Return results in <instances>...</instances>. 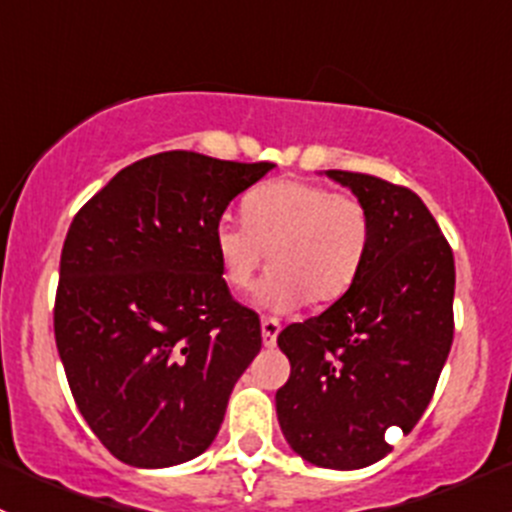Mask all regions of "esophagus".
Listing matches in <instances>:
<instances>
[{"mask_svg":"<svg viewBox=\"0 0 512 512\" xmlns=\"http://www.w3.org/2000/svg\"><path fill=\"white\" fill-rule=\"evenodd\" d=\"M277 334H280V322H277L275 317L262 319V344H265V347H275Z\"/></svg>","mask_w":512,"mask_h":512,"instance_id":"1","label":"esophagus"}]
</instances>
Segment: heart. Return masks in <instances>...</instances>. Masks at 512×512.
<instances>
[{
  "label": "heart",
  "instance_id": "b5f03b06",
  "mask_svg": "<svg viewBox=\"0 0 512 512\" xmlns=\"http://www.w3.org/2000/svg\"><path fill=\"white\" fill-rule=\"evenodd\" d=\"M242 213L245 223L225 218L215 227L220 275L232 292H247L270 257V307L344 297L369 255V210L356 195L334 193L327 185L272 180L247 195Z\"/></svg>",
  "mask_w": 512,
  "mask_h": 512
}]
</instances>
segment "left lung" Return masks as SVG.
<instances>
[{
	"label": "left lung",
	"mask_w": 512,
	"mask_h": 512,
	"mask_svg": "<svg viewBox=\"0 0 512 512\" xmlns=\"http://www.w3.org/2000/svg\"><path fill=\"white\" fill-rule=\"evenodd\" d=\"M371 218L359 277L327 312L277 337L289 379L277 418L294 453L337 471L371 466L409 433L436 391L453 344V250L414 190L327 170Z\"/></svg>",
	"instance_id": "left-lung-1"
}]
</instances>
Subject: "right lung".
I'll use <instances>...</instances> for the list:
<instances>
[{"label":"right lung","mask_w":512,"mask_h":512,"mask_svg":"<svg viewBox=\"0 0 512 512\" xmlns=\"http://www.w3.org/2000/svg\"><path fill=\"white\" fill-rule=\"evenodd\" d=\"M272 165L156 153L113 175L71 220L56 349L81 416L128 466L200 456L260 352V317L223 282L215 227Z\"/></svg>","instance_id":"obj_1"}]
</instances>
